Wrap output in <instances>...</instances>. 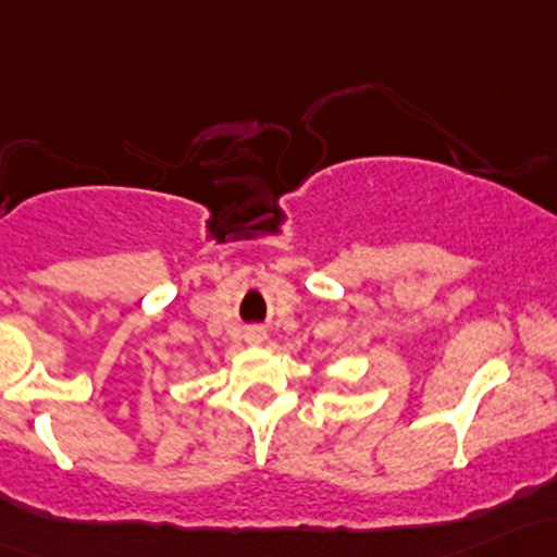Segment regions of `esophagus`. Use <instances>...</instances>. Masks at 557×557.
<instances>
[{"instance_id":"34e87169","label":"esophagus","mask_w":557,"mask_h":557,"mask_svg":"<svg viewBox=\"0 0 557 557\" xmlns=\"http://www.w3.org/2000/svg\"><path fill=\"white\" fill-rule=\"evenodd\" d=\"M267 341V333L261 327H248L246 330V344L250 346H261Z\"/></svg>"}]
</instances>
